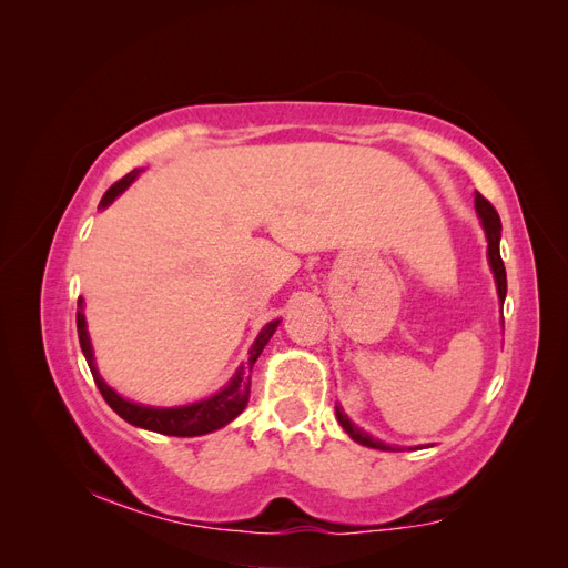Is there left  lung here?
<instances>
[{"mask_svg": "<svg viewBox=\"0 0 568 568\" xmlns=\"http://www.w3.org/2000/svg\"><path fill=\"white\" fill-rule=\"evenodd\" d=\"M476 211L480 215V222H484V230H486V236H488V261H490V267H493V274H495V284H497V296H500V301H505V294H507V272H505V263L500 257V232H503V222H500V215H497V211L493 209V203L480 196L476 192ZM336 417H338V424L343 426V432H346L353 440L367 445V448H376V450H393L390 445H384L379 440H374L372 436H367L363 428H357L343 412L336 407Z\"/></svg>", "mask_w": 568, "mask_h": 568, "instance_id": "1", "label": "left lung"}]
</instances>
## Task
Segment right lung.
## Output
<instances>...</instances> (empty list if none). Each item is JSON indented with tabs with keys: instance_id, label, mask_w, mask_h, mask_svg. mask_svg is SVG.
Returning <instances> with one entry per match:
<instances>
[{
	"instance_id": "right-lung-1",
	"label": "right lung",
	"mask_w": 568,
	"mask_h": 568,
	"mask_svg": "<svg viewBox=\"0 0 568 568\" xmlns=\"http://www.w3.org/2000/svg\"><path fill=\"white\" fill-rule=\"evenodd\" d=\"M140 175V170H132L123 180H118L115 184H111L109 192L101 199V209L118 196L123 194L125 189L132 184V180ZM280 320L270 322L265 329L261 332V336L255 338L248 363L234 374V379L222 388L213 398L196 403V405H186V407H144V405H134L120 398V395L106 386V382L101 379L97 367H94V355H92V346H90V336H88V326H84V315H82V298H78V338H80V348L84 353V359H88L90 372L94 376V384L99 388V393L104 395V400L111 405V409L115 415L123 417L125 422L140 426V428H149V432L156 434H165V436H178V438H192V436H203L211 434L215 428L230 424L236 415H242L246 403H248V393H251V369L255 365L257 355L263 353V348L267 346L270 336L277 329Z\"/></svg>"
}]
</instances>
